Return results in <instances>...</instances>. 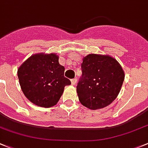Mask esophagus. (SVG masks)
<instances>
[{"instance_id": "esophagus-1", "label": "esophagus", "mask_w": 148, "mask_h": 148, "mask_svg": "<svg viewBox=\"0 0 148 148\" xmlns=\"http://www.w3.org/2000/svg\"><path fill=\"white\" fill-rule=\"evenodd\" d=\"M71 83L73 85H75L77 83V79L76 78H73V79L71 80Z\"/></svg>"}]
</instances>
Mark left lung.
<instances>
[{
  "label": "left lung",
  "instance_id": "1",
  "mask_svg": "<svg viewBox=\"0 0 148 148\" xmlns=\"http://www.w3.org/2000/svg\"><path fill=\"white\" fill-rule=\"evenodd\" d=\"M81 69L82 76L76 87L81 103L92 110L112 103L125 78L120 63L110 56L92 53L83 58Z\"/></svg>",
  "mask_w": 148,
  "mask_h": 148
}]
</instances>
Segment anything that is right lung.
Wrapping results in <instances>:
<instances>
[{
    "instance_id": "right-lung-1",
    "label": "right lung",
    "mask_w": 148,
    "mask_h": 148,
    "mask_svg": "<svg viewBox=\"0 0 148 148\" xmlns=\"http://www.w3.org/2000/svg\"><path fill=\"white\" fill-rule=\"evenodd\" d=\"M64 67L56 53H36L17 70L20 87L25 97L38 106L49 108L59 101L64 86L71 84L64 76Z\"/></svg>"
}]
</instances>
